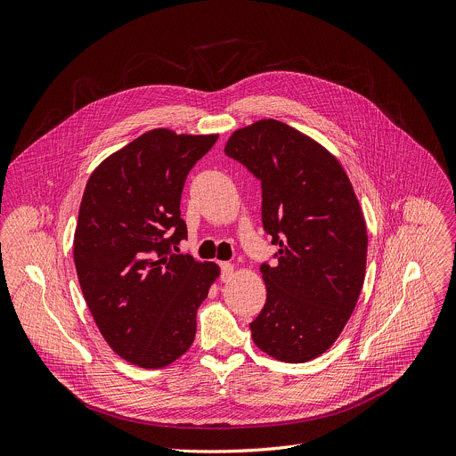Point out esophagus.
Returning a JSON list of instances; mask_svg holds the SVG:
<instances>
[{"label": "esophagus", "mask_w": 456, "mask_h": 456, "mask_svg": "<svg viewBox=\"0 0 456 456\" xmlns=\"http://www.w3.org/2000/svg\"><path fill=\"white\" fill-rule=\"evenodd\" d=\"M233 275V265L230 262H221V281L228 282Z\"/></svg>", "instance_id": "34e87169"}]
</instances>
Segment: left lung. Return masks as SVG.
<instances>
[{
    "label": "left lung",
    "instance_id": "obj_1",
    "mask_svg": "<svg viewBox=\"0 0 456 456\" xmlns=\"http://www.w3.org/2000/svg\"><path fill=\"white\" fill-rule=\"evenodd\" d=\"M226 156L262 187V226L279 246L260 265L267 289L249 323L255 345L288 362L323 354L341 334L367 267V226L339 161L279 120L235 131Z\"/></svg>",
    "mask_w": 456,
    "mask_h": 456
}]
</instances>
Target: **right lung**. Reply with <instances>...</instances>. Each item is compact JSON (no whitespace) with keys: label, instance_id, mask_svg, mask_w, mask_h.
Wrapping results in <instances>:
<instances>
[{"label":"right lung","instance_id":"obj_1","mask_svg":"<svg viewBox=\"0 0 456 456\" xmlns=\"http://www.w3.org/2000/svg\"><path fill=\"white\" fill-rule=\"evenodd\" d=\"M217 134L152 129L89 175L73 240L84 300L108 345L142 369L183 355L219 267L174 253L187 239L179 201Z\"/></svg>","mask_w":456,"mask_h":456}]
</instances>
